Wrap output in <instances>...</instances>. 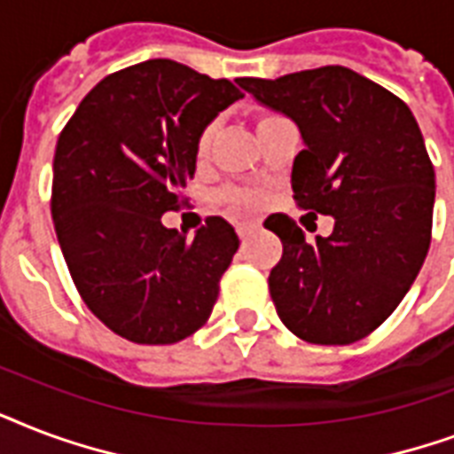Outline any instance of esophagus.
<instances>
[{"mask_svg":"<svg viewBox=\"0 0 454 454\" xmlns=\"http://www.w3.org/2000/svg\"><path fill=\"white\" fill-rule=\"evenodd\" d=\"M255 230H258V220H241V223H237V234L241 239H246Z\"/></svg>","mask_w":454,"mask_h":454,"instance_id":"34e87169","label":"esophagus"}]
</instances>
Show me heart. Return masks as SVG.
<instances>
[{
    "instance_id": "b5f03b06",
    "label": "heart",
    "mask_w": 454,
    "mask_h": 454,
    "mask_svg": "<svg viewBox=\"0 0 454 454\" xmlns=\"http://www.w3.org/2000/svg\"><path fill=\"white\" fill-rule=\"evenodd\" d=\"M275 121H279V115L275 114H260L255 118V132L260 129H265L267 125H272ZM213 139H215V125H206V128L196 135V142H194V153L199 160L208 156L210 146H213ZM217 199L224 203H230L234 208H253V206H260L262 201V196L258 192H253V189H241V187H227L223 189Z\"/></svg>"
}]
</instances>
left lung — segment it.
I'll list each match as a JSON object with an SVG mask.
<instances>
[{"label": "left lung", "mask_w": 454, "mask_h": 454, "mask_svg": "<svg viewBox=\"0 0 454 454\" xmlns=\"http://www.w3.org/2000/svg\"><path fill=\"white\" fill-rule=\"evenodd\" d=\"M237 82L296 122L294 199L333 217L312 244L289 215L265 220L284 246L267 279L277 315L308 343L364 339L405 298L431 244L435 175L419 125L405 101L343 66Z\"/></svg>", "instance_id": "8db88e82"}]
</instances>
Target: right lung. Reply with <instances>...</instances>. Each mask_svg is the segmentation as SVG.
<instances>
[{
	"label": "right lung",
	"instance_id": "obj_1",
	"mask_svg": "<svg viewBox=\"0 0 454 454\" xmlns=\"http://www.w3.org/2000/svg\"><path fill=\"white\" fill-rule=\"evenodd\" d=\"M241 97L224 77L151 59L104 77L59 137L56 237L87 308L122 339L168 346L208 322L237 231L208 217L189 241L160 217L187 203L196 135Z\"/></svg>",
	"mask_w": 454,
	"mask_h": 454
}]
</instances>
